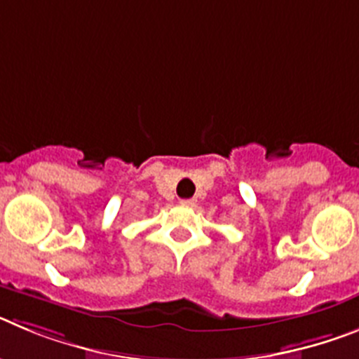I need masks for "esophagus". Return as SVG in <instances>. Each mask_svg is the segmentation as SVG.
Returning <instances> with one entry per match:
<instances>
[{
  "label": "esophagus",
  "instance_id": "1",
  "mask_svg": "<svg viewBox=\"0 0 359 359\" xmlns=\"http://www.w3.org/2000/svg\"><path fill=\"white\" fill-rule=\"evenodd\" d=\"M183 207H194L196 199H182Z\"/></svg>",
  "mask_w": 359,
  "mask_h": 359
}]
</instances>
